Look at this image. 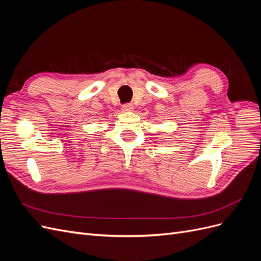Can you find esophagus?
<instances>
[{"mask_svg": "<svg viewBox=\"0 0 261 261\" xmlns=\"http://www.w3.org/2000/svg\"><path fill=\"white\" fill-rule=\"evenodd\" d=\"M133 109H134V107H133L132 103H125V105L122 106V111H124V112L133 111Z\"/></svg>", "mask_w": 261, "mask_h": 261, "instance_id": "esophagus-1", "label": "esophagus"}]
</instances>
